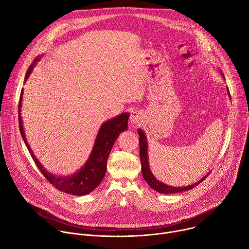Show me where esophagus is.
<instances>
[{"instance_id":"1","label":"esophagus","mask_w":249,"mask_h":249,"mask_svg":"<svg viewBox=\"0 0 249 249\" xmlns=\"http://www.w3.org/2000/svg\"><path fill=\"white\" fill-rule=\"evenodd\" d=\"M142 120V114L139 111H134L130 115V122L132 124H138Z\"/></svg>"}]
</instances>
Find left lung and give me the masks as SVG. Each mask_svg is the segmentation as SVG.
Instances as JSON below:
<instances>
[{
  "label": "left lung",
  "instance_id": "left-lung-1",
  "mask_svg": "<svg viewBox=\"0 0 249 249\" xmlns=\"http://www.w3.org/2000/svg\"><path fill=\"white\" fill-rule=\"evenodd\" d=\"M219 73L221 74V76L224 78V74L221 70H218ZM227 91L228 94L231 98V94H230V90L229 88H227ZM138 134H139V144H140V158H141V165H142V174H143L144 179L147 181V183L157 192L161 193V194H173V193H179V192H183V191H187L190 190L192 188H194L195 186H197L199 183H201L206 177L208 176L209 173H207L205 176H203L202 178L191 184V185H187V186H180V187H174V186H169L160 180H158L156 178V176L153 174L150 165H149V156H148V140H147V136L144 133V131L142 129H138Z\"/></svg>",
  "mask_w": 249,
  "mask_h": 249
}]
</instances>
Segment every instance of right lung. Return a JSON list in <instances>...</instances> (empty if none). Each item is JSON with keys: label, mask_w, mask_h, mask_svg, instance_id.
Returning <instances> with one entry per match:
<instances>
[{"label": "right lung", "mask_w": 249, "mask_h": 249, "mask_svg": "<svg viewBox=\"0 0 249 249\" xmlns=\"http://www.w3.org/2000/svg\"><path fill=\"white\" fill-rule=\"evenodd\" d=\"M42 55L35 58L32 64L28 67L27 72L25 74L24 82L29 78L33 68L36 66L37 62L40 61ZM23 89L20 92L19 103H18V123L19 130L24 144L33 159L35 164L40 169L41 173L45 176V178L58 190L63 191L68 194H72L76 196H84L89 194L93 191L102 181L103 177L106 173V162L111 152V149L115 143L119 134L128 129V118L130 113L124 112L114 118H111L101 124L95 141L93 148L89 154V159L85 164L76 172L70 175H56L48 171L42 163L35 157L31 148L29 147L28 142L25 137L23 123L21 119V104H22Z\"/></svg>", "instance_id": "add662e5"}]
</instances>
